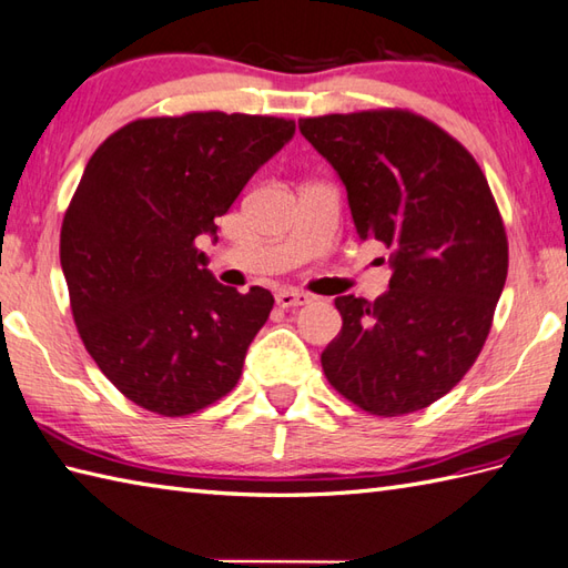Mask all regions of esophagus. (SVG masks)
Masks as SVG:
<instances>
[{
    "label": "esophagus",
    "mask_w": 568,
    "mask_h": 568,
    "mask_svg": "<svg viewBox=\"0 0 568 568\" xmlns=\"http://www.w3.org/2000/svg\"><path fill=\"white\" fill-rule=\"evenodd\" d=\"M306 304H311V296L304 292H296V288H282V292L276 294V306L280 308H298Z\"/></svg>",
    "instance_id": "esophagus-1"
}]
</instances>
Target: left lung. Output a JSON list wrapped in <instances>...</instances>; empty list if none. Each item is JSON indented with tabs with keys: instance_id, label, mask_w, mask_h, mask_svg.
I'll list each match as a JSON object with an SVG mask.
<instances>
[{
	"instance_id": "left-lung-1",
	"label": "left lung",
	"mask_w": 568,
	"mask_h": 568,
	"mask_svg": "<svg viewBox=\"0 0 568 568\" xmlns=\"http://www.w3.org/2000/svg\"><path fill=\"white\" fill-rule=\"evenodd\" d=\"M347 189L362 241L394 276L374 304L335 298L343 331L325 379L379 418L427 408L471 369L508 276V235L481 168L457 138L408 109L301 119Z\"/></svg>"
}]
</instances>
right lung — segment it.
<instances>
[{
	"instance_id": "obj_1",
	"label": "right lung",
	"mask_w": 568,
	"mask_h": 568,
	"mask_svg": "<svg viewBox=\"0 0 568 568\" xmlns=\"http://www.w3.org/2000/svg\"><path fill=\"white\" fill-rule=\"evenodd\" d=\"M296 123L189 111L121 125L94 150L60 229L70 311L97 367L150 413L182 418L231 394L274 296L223 286L216 235L247 180Z\"/></svg>"
}]
</instances>
